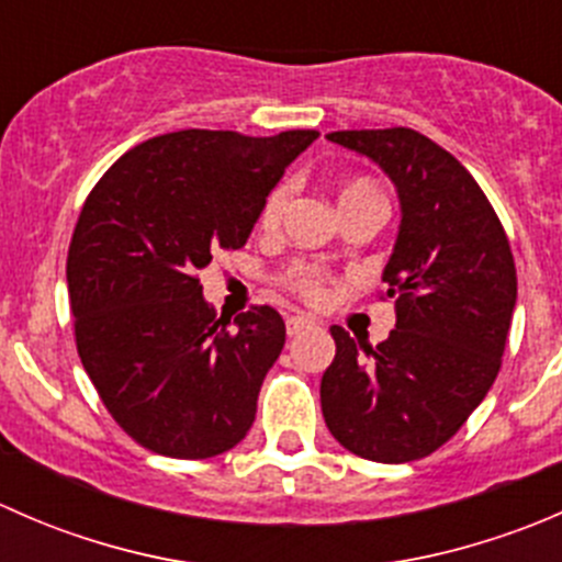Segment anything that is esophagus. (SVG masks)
I'll return each instance as SVG.
<instances>
[{"instance_id": "1", "label": "esophagus", "mask_w": 562, "mask_h": 562, "mask_svg": "<svg viewBox=\"0 0 562 562\" xmlns=\"http://www.w3.org/2000/svg\"><path fill=\"white\" fill-rule=\"evenodd\" d=\"M285 326H288V334H291V337H293V334H302L304 328H313L315 321L310 315H291L285 321Z\"/></svg>"}]
</instances>
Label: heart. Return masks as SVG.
<instances>
[{"mask_svg": "<svg viewBox=\"0 0 562 562\" xmlns=\"http://www.w3.org/2000/svg\"><path fill=\"white\" fill-rule=\"evenodd\" d=\"M291 192H293L291 181H282V184H277L274 190L269 192V198L263 201V209H260V225H263L266 231H274L277 225L282 223V214H285L288 203H291ZM372 198H375V201H381V195H378V190L372 181L350 179L339 187L337 201H339V209H342V206H350V203L372 201ZM291 285L296 288V291H302L307 299H321V293H323L321 274H317L315 269H310V266H302V269L293 271Z\"/></svg>", "mask_w": 562, "mask_h": 562, "instance_id": "b5f03b06", "label": "heart"}]
</instances>
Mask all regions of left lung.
Instances as JSON below:
<instances>
[{
  "instance_id": "1",
  "label": "left lung",
  "mask_w": 562,
  "mask_h": 562,
  "mask_svg": "<svg viewBox=\"0 0 562 562\" xmlns=\"http://www.w3.org/2000/svg\"><path fill=\"white\" fill-rule=\"evenodd\" d=\"M326 138L389 176L402 217L383 269L396 326L378 348L331 326L323 418L356 457L413 462L440 449L495 383L517 307L514 255L473 176L427 135L391 127Z\"/></svg>"
}]
</instances>
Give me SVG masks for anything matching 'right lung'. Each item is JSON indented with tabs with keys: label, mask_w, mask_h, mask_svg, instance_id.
<instances>
[{
	"label": "right lung",
	"mask_w": 562,
	"mask_h": 562,
	"mask_svg": "<svg viewBox=\"0 0 562 562\" xmlns=\"http://www.w3.org/2000/svg\"><path fill=\"white\" fill-rule=\"evenodd\" d=\"M315 138L157 135L119 157L83 203L67 255L78 356L144 449L217 457L252 427L285 321L271 307L223 321L198 271L220 249L247 245L269 192Z\"/></svg>",
	"instance_id": "right-lung-1"
}]
</instances>
